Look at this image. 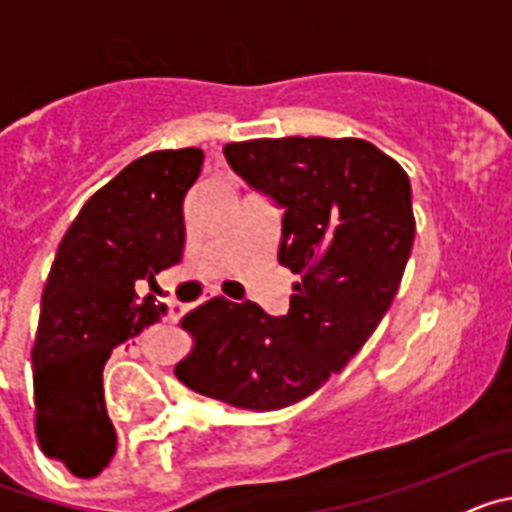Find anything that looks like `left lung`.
Returning a JSON list of instances; mask_svg holds the SVG:
<instances>
[{
    "instance_id": "obj_1",
    "label": "left lung",
    "mask_w": 512,
    "mask_h": 512,
    "mask_svg": "<svg viewBox=\"0 0 512 512\" xmlns=\"http://www.w3.org/2000/svg\"><path fill=\"white\" fill-rule=\"evenodd\" d=\"M230 169L282 215L279 264L300 277L287 315L205 302L182 320L189 390L233 408L282 410L318 392L390 310L415 238L410 179L359 138H261L223 148Z\"/></svg>"
}]
</instances>
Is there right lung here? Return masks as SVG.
<instances>
[{"label":"right lung","instance_id":"right-lung-1","mask_svg":"<svg viewBox=\"0 0 512 512\" xmlns=\"http://www.w3.org/2000/svg\"><path fill=\"white\" fill-rule=\"evenodd\" d=\"M202 161L200 148L140 156L89 197L58 246L33 346L35 431L76 477H97L115 456L104 364L169 312L151 295L140 300L135 282L182 261V207Z\"/></svg>","mask_w":512,"mask_h":512}]
</instances>
